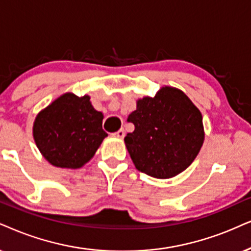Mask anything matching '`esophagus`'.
Here are the masks:
<instances>
[{
    "instance_id": "obj_1",
    "label": "esophagus",
    "mask_w": 251,
    "mask_h": 251,
    "mask_svg": "<svg viewBox=\"0 0 251 251\" xmlns=\"http://www.w3.org/2000/svg\"><path fill=\"white\" fill-rule=\"evenodd\" d=\"M113 135L118 139H124V136H125V131H124V129H119V131L116 132Z\"/></svg>"
}]
</instances>
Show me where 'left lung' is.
<instances>
[{"mask_svg": "<svg viewBox=\"0 0 251 251\" xmlns=\"http://www.w3.org/2000/svg\"><path fill=\"white\" fill-rule=\"evenodd\" d=\"M127 120L135 126L124 139L129 156L136 169L154 178L178 175L204 144L201 111L182 90L170 85L154 97L139 98Z\"/></svg>", "mask_w": 251, "mask_h": 251, "instance_id": "1", "label": "left lung"}]
</instances>
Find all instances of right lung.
Wrapping results in <instances>:
<instances>
[{"instance_id":"add662e5","label":"right lung","mask_w":251,"mask_h":251,"mask_svg":"<svg viewBox=\"0 0 251 251\" xmlns=\"http://www.w3.org/2000/svg\"><path fill=\"white\" fill-rule=\"evenodd\" d=\"M103 118L90 96L66 93L37 115L32 127L34 142L52 166L78 169L94 157L107 136L102 128Z\"/></svg>"}]
</instances>
